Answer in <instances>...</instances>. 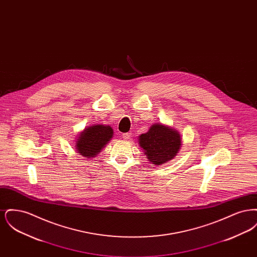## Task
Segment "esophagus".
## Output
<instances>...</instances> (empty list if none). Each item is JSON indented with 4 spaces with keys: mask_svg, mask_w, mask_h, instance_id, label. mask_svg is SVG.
I'll return each mask as SVG.
<instances>
[{
    "mask_svg": "<svg viewBox=\"0 0 257 257\" xmlns=\"http://www.w3.org/2000/svg\"><path fill=\"white\" fill-rule=\"evenodd\" d=\"M122 138L124 141H128L131 138V134L130 133H125V134L122 135Z\"/></svg>",
    "mask_w": 257,
    "mask_h": 257,
    "instance_id": "1",
    "label": "esophagus"
}]
</instances>
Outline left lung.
<instances>
[{"label":"left lung","instance_id":"left-lung-1","mask_svg":"<svg viewBox=\"0 0 257 257\" xmlns=\"http://www.w3.org/2000/svg\"><path fill=\"white\" fill-rule=\"evenodd\" d=\"M139 145L148 161L152 165L159 166L176 156L182 146V141L178 131L156 123L149 128L147 133L139 137Z\"/></svg>","mask_w":257,"mask_h":257}]
</instances>
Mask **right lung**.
I'll return each instance as SVG.
<instances>
[{
  "mask_svg": "<svg viewBox=\"0 0 257 257\" xmlns=\"http://www.w3.org/2000/svg\"><path fill=\"white\" fill-rule=\"evenodd\" d=\"M113 136V130L109 125L97 124L86 128L80 133L77 142L76 149L83 157L94 158L103 149Z\"/></svg>",
  "mask_w": 257,
  "mask_h": 257,
  "instance_id": "add662e5",
  "label": "right lung"
}]
</instances>
